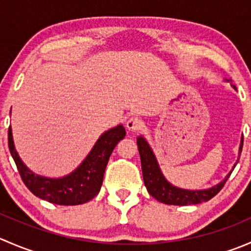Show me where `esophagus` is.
<instances>
[{
  "mask_svg": "<svg viewBox=\"0 0 251 251\" xmlns=\"http://www.w3.org/2000/svg\"><path fill=\"white\" fill-rule=\"evenodd\" d=\"M126 127L131 132H136V131L141 130L143 127V121L138 116H131L127 120V123H126Z\"/></svg>",
  "mask_w": 251,
  "mask_h": 251,
  "instance_id": "1",
  "label": "esophagus"
}]
</instances>
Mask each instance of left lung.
<instances>
[{
	"label": "left lung",
	"mask_w": 251,
	"mask_h": 251,
	"mask_svg": "<svg viewBox=\"0 0 251 251\" xmlns=\"http://www.w3.org/2000/svg\"><path fill=\"white\" fill-rule=\"evenodd\" d=\"M233 88L237 90L234 86ZM137 146L141 156L142 174H143L144 186L147 187L148 193L151 194L153 198H155L156 201H160V203L169 205H181V206L182 205H193L204 203V201H207L211 198H214V197L221 191L222 187L225 186V183H226V181L228 179V177L231 176L232 174L231 171V173L227 175L226 178H225L224 181H221L220 183H217L216 186L211 187V188L199 189V191H191V189L178 188V187L171 184L170 182L165 178L163 173H161L155 155H154L153 151H151V146H149L148 142L146 141V138L140 136V137L137 138ZM242 149L243 137L242 141H240L239 155ZM234 168L235 165L233 166V169ZM233 169H232V170H233Z\"/></svg>",
	"instance_id": "1"
}]
</instances>
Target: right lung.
<instances>
[{"label":"right lung","mask_w":251,"mask_h":251,"mask_svg":"<svg viewBox=\"0 0 251 251\" xmlns=\"http://www.w3.org/2000/svg\"><path fill=\"white\" fill-rule=\"evenodd\" d=\"M125 135L123 125L105 131L78 168L60 178L40 176L25 166L14 147L11 126L8 130V147L23 182L34 196L53 204L78 205L87 203L100 191L108 160L116 144Z\"/></svg>","instance_id":"right-lung-1"}]
</instances>
